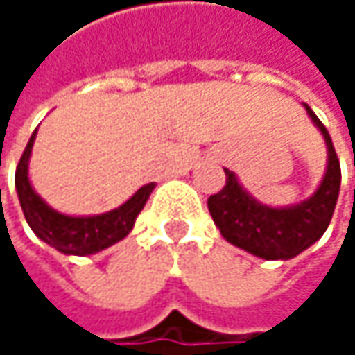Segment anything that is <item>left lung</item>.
Instances as JSON below:
<instances>
[{
    "label": "left lung",
    "instance_id": "1",
    "mask_svg": "<svg viewBox=\"0 0 355 355\" xmlns=\"http://www.w3.org/2000/svg\"><path fill=\"white\" fill-rule=\"evenodd\" d=\"M306 112L315 121V125L324 135L329 148V166L324 178L317 189V193L294 207H265L257 203L252 197L239 184L236 177L230 171L226 173V184L220 193L209 195L207 209L220 228L222 236L239 248L267 259H292L300 254L304 248L315 245L324 234L339 195L341 184V168L339 158L335 154L331 135L320 119L311 110L309 105Z\"/></svg>",
    "mask_w": 355,
    "mask_h": 355
}]
</instances>
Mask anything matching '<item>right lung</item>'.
Returning a JSON list of instances; mask_svg holds the SVG:
<instances>
[{
    "mask_svg": "<svg viewBox=\"0 0 355 355\" xmlns=\"http://www.w3.org/2000/svg\"><path fill=\"white\" fill-rule=\"evenodd\" d=\"M36 131L28 139V146L18 162L16 168V191L18 199L24 211V218L28 226L33 228L36 236L44 241L46 245L55 247L65 254H92L103 248L110 247L125 239L139 211L144 209L150 193L154 191V182L144 184L129 201H125L121 207L92 218H71L63 216L55 209H51L31 187L28 180V156L35 144Z\"/></svg>",
    "mask_w": 355,
    "mask_h": 355,
    "instance_id": "add662e5",
    "label": "right lung"
}]
</instances>
